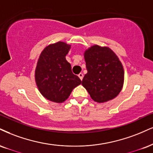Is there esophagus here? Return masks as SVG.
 Returning a JSON list of instances; mask_svg holds the SVG:
<instances>
[{
  "label": "esophagus",
  "mask_w": 153,
  "mask_h": 153,
  "mask_svg": "<svg viewBox=\"0 0 153 153\" xmlns=\"http://www.w3.org/2000/svg\"><path fill=\"white\" fill-rule=\"evenodd\" d=\"M78 77H79V78L80 79V80H82V78H83V74H82V73H80V74H78Z\"/></svg>",
  "instance_id": "obj_1"
}]
</instances>
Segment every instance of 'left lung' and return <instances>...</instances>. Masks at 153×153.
<instances>
[{
	"label": "left lung",
	"instance_id": "1",
	"mask_svg": "<svg viewBox=\"0 0 153 153\" xmlns=\"http://www.w3.org/2000/svg\"><path fill=\"white\" fill-rule=\"evenodd\" d=\"M88 73L82 80L95 102H105L115 98L122 90L124 69L118 57L108 47L94 45L84 53Z\"/></svg>",
	"mask_w": 153,
	"mask_h": 153
}]
</instances>
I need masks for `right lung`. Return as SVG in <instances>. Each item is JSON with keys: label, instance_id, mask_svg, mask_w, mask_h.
I'll return each mask as SVG.
<instances>
[{"label": "right lung", "instance_id": "obj_1", "mask_svg": "<svg viewBox=\"0 0 153 153\" xmlns=\"http://www.w3.org/2000/svg\"><path fill=\"white\" fill-rule=\"evenodd\" d=\"M71 47L61 41L51 44L42 51L37 62V87L44 97L52 102H64L81 83L80 79L72 73L71 64L65 59Z\"/></svg>", "mask_w": 153, "mask_h": 153}]
</instances>
